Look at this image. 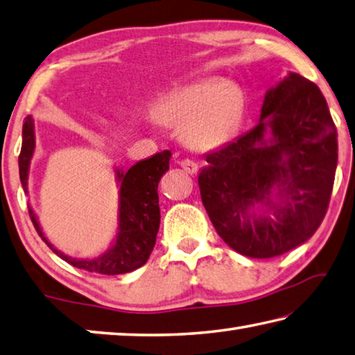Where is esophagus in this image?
Returning <instances> with one entry per match:
<instances>
[{
    "label": "esophagus",
    "instance_id": "34e87169",
    "mask_svg": "<svg viewBox=\"0 0 355 355\" xmlns=\"http://www.w3.org/2000/svg\"><path fill=\"white\" fill-rule=\"evenodd\" d=\"M179 165L184 168L185 173H189V174H196L198 173V164H196V162H193V160L184 159V160L179 162Z\"/></svg>",
    "mask_w": 355,
    "mask_h": 355
}]
</instances>
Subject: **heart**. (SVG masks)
Here are the masks:
<instances>
[{
	"instance_id": "heart-1",
	"label": "heart",
	"mask_w": 355,
	"mask_h": 355,
	"mask_svg": "<svg viewBox=\"0 0 355 355\" xmlns=\"http://www.w3.org/2000/svg\"><path fill=\"white\" fill-rule=\"evenodd\" d=\"M245 112L240 87L223 78H207L178 87L155 104V116L166 126H181L185 145L215 151L234 139Z\"/></svg>"
}]
</instances>
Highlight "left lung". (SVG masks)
<instances>
[{"instance_id": "left-lung-1", "label": "left lung", "mask_w": 355, "mask_h": 355, "mask_svg": "<svg viewBox=\"0 0 355 355\" xmlns=\"http://www.w3.org/2000/svg\"><path fill=\"white\" fill-rule=\"evenodd\" d=\"M337 160V129L324 96L288 71L266 90L256 126L206 155L198 176L201 200L234 251L281 256L320 227Z\"/></svg>"}]
</instances>
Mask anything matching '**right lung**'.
<instances>
[{
    "label": "right lung",
    "mask_w": 355,
    "mask_h": 355,
    "mask_svg": "<svg viewBox=\"0 0 355 355\" xmlns=\"http://www.w3.org/2000/svg\"><path fill=\"white\" fill-rule=\"evenodd\" d=\"M34 153V118L28 115L23 123V143L20 157H18L20 181L26 195L29 193V168ZM170 151H162L137 162L129 170H123L118 166L114 168L115 181L118 184V226L115 237L105 252L92 259L67 256L46 239L33 206L28 204L29 216L37 234L49 246V250H53L62 260L79 270L114 276L140 268L151 256L159 232L160 209L157 187L160 178L170 168Z\"/></svg>",
    "instance_id": "add662e5"
}]
</instances>
